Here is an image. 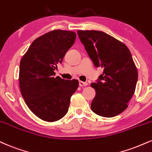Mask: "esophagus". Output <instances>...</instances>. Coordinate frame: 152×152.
Returning a JSON list of instances; mask_svg holds the SVG:
<instances>
[{"mask_svg":"<svg viewBox=\"0 0 152 152\" xmlns=\"http://www.w3.org/2000/svg\"><path fill=\"white\" fill-rule=\"evenodd\" d=\"M79 86H88V83H86V82H83V81H79Z\"/></svg>","mask_w":152,"mask_h":152,"instance_id":"obj_1","label":"esophagus"}]
</instances>
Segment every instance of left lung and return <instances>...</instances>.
Masks as SVG:
<instances>
[{
    "label": "left lung",
    "mask_w": 152,
    "mask_h": 152,
    "mask_svg": "<svg viewBox=\"0 0 152 152\" xmlns=\"http://www.w3.org/2000/svg\"><path fill=\"white\" fill-rule=\"evenodd\" d=\"M80 40L96 67L103 69L96 83L91 110L98 115L113 118L127 108L134 94L138 74L130 51L125 44L96 30H78Z\"/></svg>",
    "instance_id": "8db88e82"
}]
</instances>
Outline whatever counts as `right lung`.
Here are the masks:
<instances>
[{"instance_id": "right-lung-1", "label": "right lung", "mask_w": 152, "mask_h": 152, "mask_svg": "<svg viewBox=\"0 0 152 152\" xmlns=\"http://www.w3.org/2000/svg\"><path fill=\"white\" fill-rule=\"evenodd\" d=\"M76 34L55 30L37 38L20 64L22 96L29 109L47 122L60 120L68 112L71 97L78 87L76 79L55 76L57 64L72 47Z\"/></svg>"}]
</instances>
